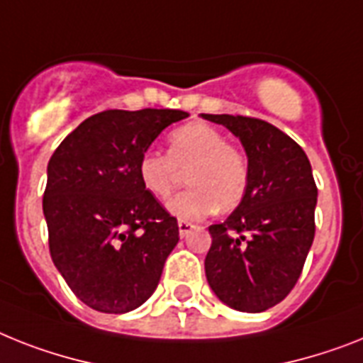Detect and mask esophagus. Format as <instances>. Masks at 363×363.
Returning a JSON list of instances; mask_svg holds the SVG:
<instances>
[{"label": "esophagus", "mask_w": 363, "mask_h": 363, "mask_svg": "<svg viewBox=\"0 0 363 363\" xmlns=\"http://www.w3.org/2000/svg\"><path fill=\"white\" fill-rule=\"evenodd\" d=\"M178 228H179V238H189V235H191V232L199 228V226H194V224H191V223H185V220H179Z\"/></svg>", "instance_id": "34e87169"}]
</instances>
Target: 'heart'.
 <instances>
[{
	"label": "heart",
	"mask_w": 363,
	"mask_h": 363,
	"mask_svg": "<svg viewBox=\"0 0 363 363\" xmlns=\"http://www.w3.org/2000/svg\"><path fill=\"white\" fill-rule=\"evenodd\" d=\"M179 172H187L191 187L167 206L172 217L193 223L213 215L218 208L230 211L242 200L248 185V167L235 146L226 143L217 128L202 122L182 125L169 135L167 155L143 152L137 176L146 193L167 200L174 191Z\"/></svg>",
	"instance_id": "heart-1"
}]
</instances>
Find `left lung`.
<instances>
[{
    "label": "left lung",
    "mask_w": 363,
    "mask_h": 363,
    "mask_svg": "<svg viewBox=\"0 0 363 363\" xmlns=\"http://www.w3.org/2000/svg\"><path fill=\"white\" fill-rule=\"evenodd\" d=\"M202 116L228 128L248 157L241 203L224 223L209 226L206 278L226 306L259 313L289 295L313 242L317 187L311 164L304 150L269 122Z\"/></svg>",
    "instance_id": "1"
}]
</instances>
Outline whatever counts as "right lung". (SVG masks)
<instances>
[{"label":"right lung","mask_w":363,"mask_h":363,"mask_svg":"<svg viewBox=\"0 0 363 363\" xmlns=\"http://www.w3.org/2000/svg\"><path fill=\"white\" fill-rule=\"evenodd\" d=\"M189 113L109 109L89 116L48 163L50 254L74 295L104 313L148 301L179 241L178 220L143 189L137 161Z\"/></svg>","instance_id":"1"}]
</instances>
